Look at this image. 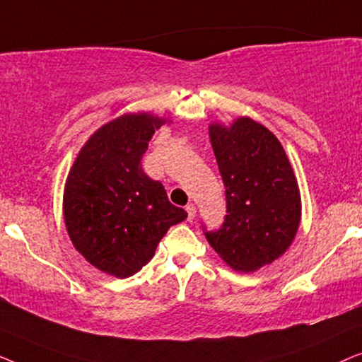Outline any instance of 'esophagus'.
<instances>
[{"label": "esophagus", "mask_w": 362, "mask_h": 362, "mask_svg": "<svg viewBox=\"0 0 362 362\" xmlns=\"http://www.w3.org/2000/svg\"><path fill=\"white\" fill-rule=\"evenodd\" d=\"M186 212H187V221H192L196 217V206L194 204H187Z\"/></svg>", "instance_id": "34e87169"}]
</instances>
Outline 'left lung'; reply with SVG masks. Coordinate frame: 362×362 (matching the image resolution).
<instances>
[{
	"label": "left lung",
	"mask_w": 362,
	"mask_h": 362,
	"mask_svg": "<svg viewBox=\"0 0 362 362\" xmlns=\"http://www.w3.org/2000/svg\"><path fill=\"white\" fill-rule=\"evenodd\" d=\"M209 136L226 187L219 229L202 232L232 269L254 272L288 249L300 226V191L280 141L250 118L230 128L211 125Z\"/></svg>",
	"instance_id": "obj_1"
}]
</instances>
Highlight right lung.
Masks as SVG:
<instances>
[{
  "label": "right lung",
  "mask_w": 362,
  "mask_h": 362,
  "mask_svg": "<svg viewBox=\"0 0 362 362\" xmlns=\"http://www.w3.org/2000/svg\"><path fill=\"white\" fill-rule=\"evenodd\" d=\"M161 123L140 113L103 125L78 153L66 182L64 219L74 247L118 279L141 270L168 229L187 217L141 168Z\"/></svg>",
  "instance_id": "1"
}]
</instances>
